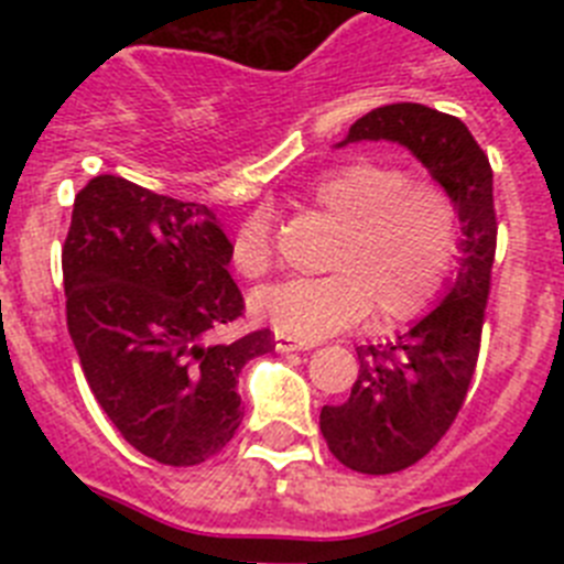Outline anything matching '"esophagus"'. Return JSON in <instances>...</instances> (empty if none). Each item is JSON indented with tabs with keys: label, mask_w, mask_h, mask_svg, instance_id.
<instances>
[{
	"label": "esophagus",
	"mask_w": 564,
	"mask_h": 564,
	"mask_svg": "<svg viewBox=\"0 0 564 564\" xmlns=\"http://www.w3.org/2000/svg\"><path fill=\"white\" fill-rule=\"evenodd\" d=\"M273 344H276L279 352H296V350H311V347H316L313 341H302V338H293L288 336V333H273Z\"/></svg>",
	"instance_id": "esophagus-1"
}]
</instances>
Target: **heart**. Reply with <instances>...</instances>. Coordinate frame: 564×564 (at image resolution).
I'll return each mask as SVG.
<instances>
[{
  "mask_svg": "<svg viewBox=\"0 0 564 564\" xmlns=\"http://www.w3.org/2000/svg\"><path fill=\"white\" fill-rule=\"evenodd\" d=\"M311 203L338 226L325 257L330 273L253 293L259 318L311 341L358 325L370 311L376 325H398L435 302L460 251V212L443 183L412 177L401 163L356 158L318 174ZM231 262L248 279L271 271L265 214L239 223Z\"/></svg>",
  "mask_w": 564,
  "mask_h": 564,
  "instance_id": "1",
  "label": "heart"
}]
</instances>
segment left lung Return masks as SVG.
<instances>
[{
    "mask_svg": "<svg viewBox=\"0 0 564 564\" xmlns=\"http://www.w3.org/2000/svg\"><path fill=\"white\" fill-rule=\"evenodd\" d=\"M350 141L403 143L449 188L463 223L460 271L449 296L395 341L356 347L350 398L318 415L338 463L361 475H392L435 449L475 378L497 251L495 174L460 118L423 104L372 109L352 123Z\"/></svg>",
    "mask_w": 564,
    "mask_h": 564,
    "instance_id": "8db88e82",
    "label": "left lung"
}]
</instances>
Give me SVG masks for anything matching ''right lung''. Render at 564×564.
Masks as SVG:
<instances>
[{"label":"right lung","mask_w":564,"mask_h":564,"mask_svg":"<svg viewBox=\"0 0 564 564\" xmlns=\"http://www.w3.org/2000/svg\"><path fill=\"white\" fill-rule=\"evenodd\" d=\"M231 239L200 203L98 174L62 246L67 330L89 390L129 446L163 466L220 455L242 423L237 381L271 330L223 341L246 311Z\"/></svg>","instance_id":"right-lung-1"}]
</instances>
